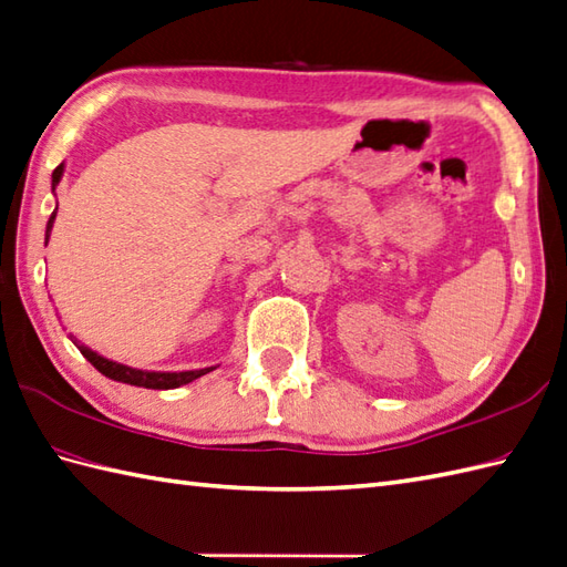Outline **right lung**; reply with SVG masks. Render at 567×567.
Returning a JSON list of instances; mask_svg holds the SVG:
<instances>
[{
  "mask_svg": "<svg viewBox=\"0 0 567 567\" xmlns=\"http://www.w3.org/2000/svg\"><path fill=\"white\" fill-rule=\"evenodd\" d=\"M62 173H64V163H60L58 168L52 171V192L54 187L60 185L62 179ZM54 216H58V212H52L50 220H48V228H45V245L50 240V230H52V224H54ZM72 341L76 343V349L84 353L86 361L103 372L105 378L115 380V382H124V384H134V388H146V390H175L179 388V384H189L192 380H197L202 375H206V372L216 370V365L212 368H199V370H179V372H161V370H140V368H130V365H122V363H115L110 361V358H103L101 353L91 351L89 347H84V343H79L74 337Z\"/></svg>",
  "mask_w": 567,
  "mask_h": 567,
  "instance_id": "obj_1",
  "label": "right lung"
}]
</instances>
